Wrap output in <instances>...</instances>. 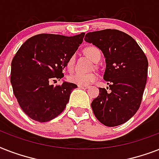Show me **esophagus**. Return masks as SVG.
Here are the masks:
<instances>
[{
  "label": "esophagus",
  "instance_id": "34e87169",
  "mask_svg": "<svg viewBox=\"0 0 159 159\" xmlns=\"http://www.w3.org/2000/svg\"><path fill=\"white\" fill-rule=\"evenodd\" d=\"M77 87H79V88H82V89H87V88H88L87 86H82V85H78Z\"/></svg>",
  "mask_w": 159,
  "mask_h": 159
}]
</instances>
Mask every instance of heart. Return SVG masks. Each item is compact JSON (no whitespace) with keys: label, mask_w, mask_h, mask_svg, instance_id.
<instances>
[{"label":"heart","mask_w":159,"mask_h":159,"mask_svg":"<svg viewBox=\"0 0 159 159\" xmlns=\"http://www.w3.org/2000/svg\"><path fill=\"white\" fill-rule=\"evenodd\" d=\"M84 53L93 61V62H98L101 59L102 53L98 48L95 46H89L84 49ZM75 64V55H72L67 60V67L68 70H72ZM97 79V75L96 73H81V72H76L72 73L68 77V80L70 82L77 85H82V86H87L94 82Z\"/></svg>","instance_id":"1"}]
</instances>
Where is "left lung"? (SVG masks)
I'll list each match as a JSON object with an SVG mask.
<instances>
[{
  "mask_svg": "<svg viewBox=\"0 0 159 159\" xmlns=\"http://www.w3.org/2000/svg\"><path fill=\"white\" fill-rule=\"evenodd\" d=\"M85 41L102 51L106 67L104 80L111 92L100 88L92 101L97 119L108 127L128 121L140 106L148 74V59L131 36L117 30L87 33Z\"/></svg>",
  "mask_w": 159,
  "mask_h": 159,
  "instance_id": "8db88e82",
  "label": "left lung"
}]
</instances>
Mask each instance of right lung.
Masks as SVG:
<instances>
[{
  "label": "right lung",
  "instance_id": "obj_1",
  "mask_svg": "<svg viewBox=\"0 0 159 159\" xmlns=\"http://www.w3.org/2000/svg\"><path fill=\"white\" fill-rule=\"evenodd\" d=\"M84 35L40 34L19 48L11 62V82L20 108L30 119L47 122L64 111L77 86L64 82L53 87L50 82L64 77L62 70Z\"/></svg>",
  "mask_w": 159,
  "mask_h": 159
}]
</instances>
